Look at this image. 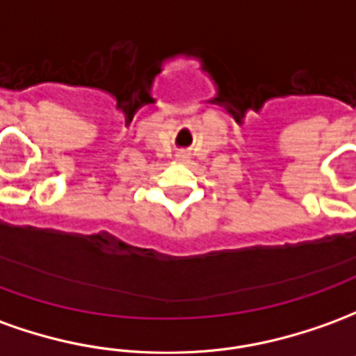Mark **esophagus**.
<instances>
[{
  "label": "esophagus",
  "instance_id": "obj_1",
  "mask_svg": "<svg viewBox=\"0 0 356 356\" xmlns=\"http://www.w3.org/2000/svg\"><path fill=\"white\" fill-rule=\"evenodd\" d=\"M175 161L181 163V165H186V163H191V156L186 152H177L175 154Z\"/></svg>",
  "mask_w": 356,
  "mask_h": 356
}]
</instances>
